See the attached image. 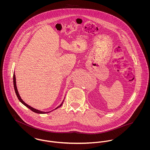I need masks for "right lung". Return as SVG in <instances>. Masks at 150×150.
<instances>
[{"mask_svg":"<svg viewBox=\"0 0 150 150\" xmlns=\"http://www.w3.org/2000/svg\"><path fill=\"white\" fill-rule=\"evenodd\" d=\"M13 84H14V89H15V92H16V95H17V98H18V100L21 102L22 103L24 106H25L26 107L29 108L30 110H32V111H33V112H36V113H38V114H46V113H48V112H51V111H47V112H45V111H40V110H39L35 109V108H33V107H31V106H29L28 105H27L26 103H25L22 100V99L21 98V97H20V95H19L18 91V90H17V85H16V75H15L14 73V74H13ZM64 101V99L63 102H62V103H61L59 106H58V107H57L55 109H54V110H56V109H57L58 108H59V107L62 106V104H63Z\"/></svg>","mask_w":150,"mask_h":150,"instance_id":"1","label":"right lung"}]
</instances>
